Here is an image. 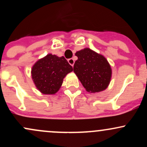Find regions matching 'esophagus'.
<instances>
[{"label":"esophagus","instance_id":"esophagus-1","mask_svg":"<svg viewBox=\"0 0 147 147\" xmlns=\"http://www.w3.org/2000/svg\"><path fill=\"white\" fill-rule=\"evenodd\" d=\"M68 63L72 65V66H73L74 63H75V61H74L73 59H72V58L69 59L68 60Z\"/></svg>","mask_w":147,"mask_h":147}]
</instances>
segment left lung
<instances>
[{
  "instance_id": "8db88e82",
  "label": "left lung",
  "mask_w": 147,
  "mask_h": 147,
  "mask_svg": "<svg viewBox=\"0 0 147 147\" xmlns=\"http://www.w3.org/2000/svg\"><path fill=\"white\" fill-rule=\"evenodd\" d=\"M78 57L74 64V72L88 92L104 90L110 84L112 70L103 55L90 48H84L75 53Z\"/></svg>"
}]
</instances>
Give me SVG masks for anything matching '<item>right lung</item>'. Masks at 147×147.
<instances>
[{"label": "right lung", "mask_w": 147, "mask_h": 147, "mask_svg": "<svg viewBox=\"0 0 147 147\" xmlns=\"http://www.w3.org/2000/svg\"><path fill=\"white\" fill-rule=\"evenodd\" d=\"M73 70L65 57L48 54L32 68V78L41 93L53 95L59 90L64 77Z\"/></svg>", "instance_id": "right-lung-1"}]
</instances>
